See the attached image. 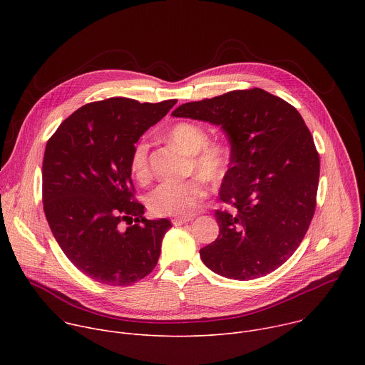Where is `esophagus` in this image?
Instances as JSON below:
<instances>
[{
    "label": "esophagus",
    "mask_w": 365,
    "mask_h": 365,
    "mask_svg": "<svg viewBox=\"0 0 365 365\" xmlns=\"http://www.w3.org/2000/svg\"><path fill=\"white\" fill-rule=\"evenodd\" d=\"M190 221H192V218H175V220H172V222H173L175 227H180V225H183V224L190 222Z\"/></svg>",
    "instance_id": "34e87169"
}]
</instances>
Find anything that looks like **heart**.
<instances>
[{"instance_id":"obj_1","label":"heart","mask_w":365,"mask_h":365,"mask_svg":"<svg viewBox=\"0 0 365 365\" xmlns=\"http://www.w3.org/2000/svg\"><path fill=\"white\" fill-rule=\"evenodd\" d=\"M166 138L190 155V172L202 179L220 183L227 176L231 165L230 147L222 141H207L200 125L178 123L169 128ZM130 172L140 183L150 179L147 143L140 141L133 148ZM203 196L205 185L197 178L182 183H162L147 196V206L153 215L189 218L197 211Z\"/></svg>"}]
</instances>
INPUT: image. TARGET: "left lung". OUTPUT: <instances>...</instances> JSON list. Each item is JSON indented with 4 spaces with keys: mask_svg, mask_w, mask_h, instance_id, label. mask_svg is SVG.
Masks as SVG:
<instances>
[{
    "mask_svg": "<svg viewBox=\"0 0 365 365\" xmlns=\"http://www.w3.org/2000/svg\"><path fill=\"white\" fill-rule=\"evenodd\" d=\"M173 117L220 125L231 165L217 211L218 238L200 248L203 264L234 280L263 277L296 251L315 214L319 154L294 107L254 88L187 102Z\"/></svg>",
    "mask_w": 365,
    "mask_h": 365,
    "instance_id": "obj_1",
    "label": "left lung"
}]
</instances>
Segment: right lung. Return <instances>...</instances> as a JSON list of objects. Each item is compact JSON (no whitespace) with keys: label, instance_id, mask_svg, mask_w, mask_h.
I'll list each match as a JSON object with an SVG mask.
<instances>
[{"label":"right lung","instance_id":"1","mask_svg":"<svg viewBox=\"0 0 365 365\" xmlns=\"http://www.w3.org/2000/svg\"><path fill=\"white\" fill-rule=\"evenodd\" d=\"M176 102H91L66 118L46 144V220L71 263L98 283L130 286L158 264L172 224L144 218V206L133 199L130 159L138 138ZM121 222L130 227L123 230Z\"/></svg>","mask_w":365,"mask_h":365}]
</instances>
